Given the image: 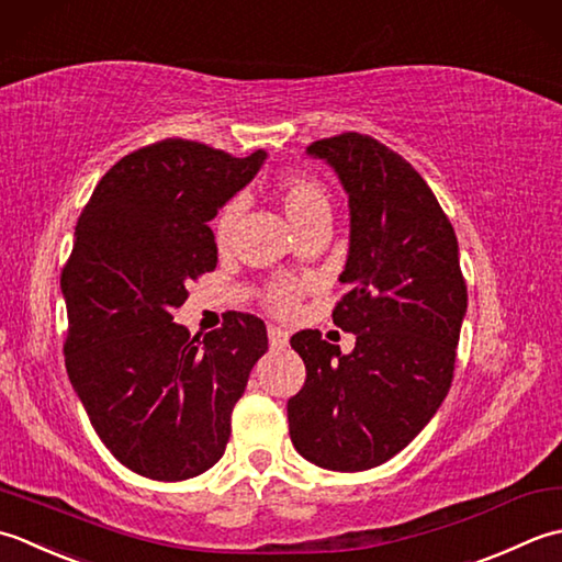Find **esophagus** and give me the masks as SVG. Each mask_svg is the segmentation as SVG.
I'll list each match as a JSON object with an SVG mask.
<instances>
[{
  "label": "esophagus",
  "instance_id": "34e87169",
  "mask_svg": "<svg viewBox=\"0 0 562 562\" xmlns=\"http://www.w3.org/2000/svg\"><path fill=\"white\" fill-rule=\"evenodd\" d=\"M267 331H269V345H271L273 349L289 347V331L281 329V327H273V325H269Z\"/></svg>",
  "mask_w": 562,
  "mask_h": 562
}]
</instances>
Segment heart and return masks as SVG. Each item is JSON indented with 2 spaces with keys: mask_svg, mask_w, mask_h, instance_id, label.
Instances as JSON below:
<instances>
[{
  "mask_svg": "<svg viewBox=\"0 0 562 562\" xmlns=\"http://www.w3.org/2000/svg\"><path fill=\"white\" fill-rule=\"evenodd\" d=\"M277 196L283 213L289 215V221L293 223L295 231H303L305 225L319 221V217H329L327 191L323 189V184H317V181L311 177L283 179L277 189ZM239 213H243V199L227 201L221 209V213H217L213 223L217 245H225L227 239L233 237ZM297 293H301V285L291 281H281L271 289V305L277 307V313L289 315L293 313Z\"/></svg>",
  "mask_w": 562,
  "mask_h": 562,
  "instance_id": "heart-1",
  "label": "heart"
}]
</instances>
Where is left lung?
Masks as SVG:
<instances>
[{"mask_svg":"<svg viewBox=\"0 0 562 562\" xmlns=\"http://www.w3.org/2000/svg\"><path fill=\"white\" fill-rule=\"evenodd\" d=\"M335 171L349 199V251L331 313L357 335L341 353L317 329L291 337L305 363L289 400L295 451L327 471L357 473L400 453L451 387L468 307L449 217L419 171L369 135L345 133L305 150Z\"/></svg>","mask_w":562,"mask_h":562,"instance_id":"8db88e82","label":"left lung"}]
</instances>
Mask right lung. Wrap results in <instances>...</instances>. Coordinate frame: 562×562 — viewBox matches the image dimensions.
<instances>
[{
  "label": "right lung",
  "mask_w": 562,
  "mask_h": 562,
  "mask_svg": "<svg viewBox=\"0 0 562 562\" xmlns=\"http://www.w3.org/2000/svg\"><path fill=\"white\" fill-rule=\"evenodd\" d=\"M267 153L191 140L125 155L91 193L63 269L65 366L91 427L133 473L187 480L225 453L231 415L269 349L259 317L233 313L203 339L175 323L187 283L213 271L209 223Z\"/></svg>",
  "instance_id": "1"
}]
</instances>
